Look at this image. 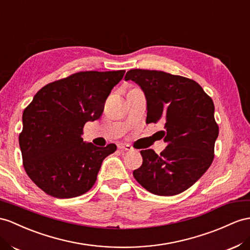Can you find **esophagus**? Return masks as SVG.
<instances>
[{
    "mask_svg": "<svg viewBox=\"0 0 250 250\" xmlns=\"http://www.w3.org/2000/svg\"><path fill=\"white\" fill-rule=\"evenodd\" d=\"M118 149L121 150V151H132L133 148L127 144H119L118 145Z\"/></svg>",
    "mask_w": 250,
    "mask_h": 250,
    "instance_id": "obj_1",
    "label": "esophagus"
}]
</instances>
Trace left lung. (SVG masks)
I'll return each mask as SVG.
<instances>
[{"label":"left lung","mask_w":250,"mask_h":250,"mask_svg":"<svg viewBox=\"0 0 250 250\" xmlns=\"http://www.w3.org/2000/svg\"><path fill=\"white\" fill-rule=\"evenodd\" d=\"M125 80L135 81L146 98V123H165L167 148L157 155L142 150L143 165L135 180L156 195L171 196L190 188L214 158L219 125L210 96L194 80L162 70L130 69Z\"/></svg>","instance_id":"left-lung-1"}]
</instances>
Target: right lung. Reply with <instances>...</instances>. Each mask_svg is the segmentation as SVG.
<instances>
[{
	"label": "right lung",
	"instance_id": "add662e5",
	"mask_svg": "<svg viewBox=\"0 0 250 250\" xmlns=\"http://www.w3.org/2000/svg\"><path fill=\"white\" fill-rule=\"evenodd\" d=\"M125 70L79 72L50 82L38 92L23 112L19 135L24 169L50 196L84 194L97 180L104 159L115 144L84 143L83 127L100 118L112 88Z\"/></svg>",
	"mask_w": 250,
	"mask_h": 250
}]
</instances>
